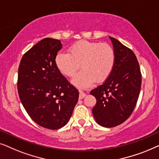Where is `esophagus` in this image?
I'll list each match as a JSON object with an SVG mask.
<instances>
[{
    "label": "esophagus",
    "instance_id": "esophagus-1",
    "mask_svg": "<svg viewBox=\"0 0 159 159\" xmlns=\"http://www.w3.org/2000/svg\"><path fill=\"white\" fill-rule=\"evenodd\" d=\"M79 92H80V93H79V99H84V98L85 97H86V93H84V92H83V91H79Z\"/></svg>",
    "mask_w": 159,
    "mask_h": 159
}]
</instances>
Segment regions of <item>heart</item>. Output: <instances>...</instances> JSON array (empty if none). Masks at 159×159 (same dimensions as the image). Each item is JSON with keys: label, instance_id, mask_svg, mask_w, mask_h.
<instances>
[{"label": "heart", "instance_id": "b5f03b06", "mask_svg": "<svg viewBox=\"0 0 159 159\" xmlns=\"http://www.w3.org/2000/svg\"><path fill=\"white\" fill-rule=\"evenodd\" d=\"M68 52L58 53L55 63L60 72L68 77H73L81 66L83 69L73 79V84L79 88H88L95 81L104 82L112 72L115 53L110 44L80 40L70 46Z\"/></svg>", "mask_w": 159, "mask_h": 159}]
</instances>
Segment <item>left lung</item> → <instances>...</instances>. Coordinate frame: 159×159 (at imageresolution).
Returning <instances> with one entry per match:
<instances>
[{
  "label": "left lung",
  "mask_w": 159,
  "mask_h": 159,
  "mask_svg": "<svg viewBox=\"0 0 159 159\" xmlns=\"http://www.w3.org/2000/svg\"><path fill=\"white\" fill-rule=\"evenodd\" d=\"M115 53L112 72L90 93L97 104L92 109L96 121L105 127L117 126L128 119L135 109L141 86V73L135 53L109 37Z\"/></svg>",
  "instance_id": "left-lung-1"
}]
</instances>
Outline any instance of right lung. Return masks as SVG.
Wrapping results in <instances>:
<instances>
[{"mask_svg": "<svg viewBox=\"0 0 159 159\" xmlns=\"http://www.w3.org/2000/svg\"><path fill=\"white\" fill-rule=\"evenodd\" d=\"M62 46L60 40L42 39L23 55L18 71V93L24 109L36 123L50 129L68 123L79 96L55 63Z\"/></svg>", "mask_w": 159, "mask_h": 159, "instance_id": "1", "label": "right lung"}]
</instances>
